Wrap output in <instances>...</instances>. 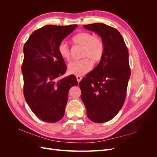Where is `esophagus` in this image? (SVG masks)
Wrapping results in <instances>:
<instances>
[{
    "label": "esophagus",
    "instance_id": "1",
    "mask_svg": "<svg viewBox=\"0 0 157 157\" xmlns=\"http://www.w3.org/2000/svg\"><path fill=\"white\" fill-rule=\"evenodd\" d=\"M82 77H80V76H77V79L78 82H79L80 81V80H82Z\"/></svg>",
    "mask_w": 157,
    "mask_h": 157
}]
</instances>
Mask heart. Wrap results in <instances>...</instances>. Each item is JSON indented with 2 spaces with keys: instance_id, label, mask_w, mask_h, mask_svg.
<instances>
[{
  "instance_id": "b5f03b06",
  "label": "heart",
  "mask_w": 157,
  "mask_h": 157,
  "mask_svg": "<svg viewBox=\"0 0 157 157\" xmlns=\"http://www.w3.org/2000/svg\"><path fill=\"white\" fill-rule=\"evenodd\" d=\"M75 44L83 46L82 56L85 58L81 59L73 60L68 65L69 73L77 76L83 75L92 69L94 62L101 60L104 54V43L100 38L94 36L91 33L80 32L72 39ZM58 52L63 59H69L71 52L68 45L61 42L58 46Z\"/></svg>"
}]
</instances>
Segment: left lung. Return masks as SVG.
Masks as SVG:
<instances>
[{"instance_id": "8db88e82", "label": "left lung", "mask_w": 157, "mask_h": 157, "mask_svg": "<svg viewBox=\"0 0 157 157\" xmlns=\"http://www.w3.org/2000/svg\"><path fill=\"white\" fill-rule=\"evenodd\" d=\"M83 27L100 36L105 47L99 64L79 83L87 117L94 122L103 123L115 117L124 103L130 77L128 51L115 28L102 23Z\"/></svg>"}]
</instances>
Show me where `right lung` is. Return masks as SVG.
<instances>
[{"mask_svg": "<svg viewBox=\"0 0 157 157\" xmlns=\"http://www.w3.org/2000/svg\"><path fill=\"white\" fill-rule=\"evenodd\" d=\"M77 25H48L33 32L23 46L21 71L23 94L31 111L40 120L56 122L64 116L69 89L77 86L75 75L66 72L58 46Z\"/></svg>", "mask_w": 157, "mask_h": 157, "instance_id": "add662e5", "label": "right lung"}]
</instances>
